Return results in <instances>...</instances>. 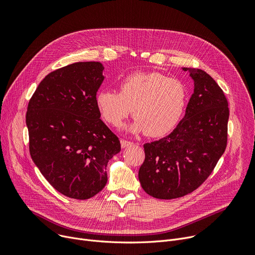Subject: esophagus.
<instances>
[{"instance_id":"1","label":"esophagus","mask_w":255,"mask_h":255,"mask_svg":"<svg viewBox=\"0 0 255 255\" xmlns=\"http://www.w3.org/2000/svg\"><path fill=\"white\" fill-rule=\"evenodd\" d=\"M132 144H133L132 141H129V140H126V139H121V146H122L123 149L128 148V146H131Z\"/></svg>"}]
</instances>
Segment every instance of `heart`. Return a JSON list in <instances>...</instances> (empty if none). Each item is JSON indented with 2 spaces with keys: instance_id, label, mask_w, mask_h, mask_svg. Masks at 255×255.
Segmentation results:
<instances>
[{
  "instance_id": "b5f03b06",
  "label": "heart",
  "mask_w": 255,
  "mask_h": 255,
  "mask_svg": "<svg viewBox=\"0 0 255 255\" xmlns=\"http://www.w3.org/2000/svg\"><path fill=\"white\" fill-rule=\"evenodd\" d=\"M187 91L181 80L159 72H137L126 76L119 93L101 90L96 106L107 123L118 126L129 116L135 117L125 129L145 132L149 136L166 134L177 125L186 105Z\"/></svg>"
}]
</instances>
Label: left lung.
Returning <instances> with one entry per match:
<instances>
[{
	"instance_id": "left-lung-1",
	"label": "left lung",
	"mask_w": 255,
	"mask_h": 255,
	"mask_svg": "<svg viewBox=\"0 0 255 255\" xmlns=\"http://www.w3.org/2000/svg\"><path fill=\"white\" fill-rule=\"evenodd\" d=\"M189 71L194 92L181 122L167 136L143 144L144 161L138 171L142 189L159 199L189 194L211 175L227 143L229 103L207 72Z\"/></svg>"
}]
</instances>
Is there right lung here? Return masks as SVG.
Returning a JSON list of instances; mask_svg holds the SVG:
<instances>
[{"mask_svg": "<svg viewBox=\"0 0 255 255\" xmlns=\"http://www.w3.org/2000/svg\"><path fill=\"white\" fill-rule=\"evenodd\" d=\"M103 69L100 62H78L52 71L28 105L33 161L53 188L70 198L88 199L100 192L107 163L121 151L96 106Z\"/></svg>", "mask_w": 255, "mask_h": 255, "instance_id": "1", "label": "right lung"}]
</instances>
